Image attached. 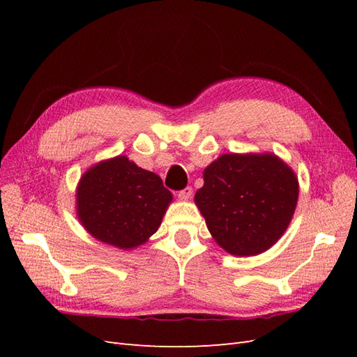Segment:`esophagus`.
I'll return each instance as SVG.
<instances>
[{
	"mask_svg": "<svg viewBox=\"0 0 357 357\" xmlns=\"http://www.w3.org/2000/svg\"><path fill=\"white\" fill-rule=\"evenodd\" d=\"M192 197V188H185L178 192V198L183 201H188Z\"/></svg>",
	"mask_w": 357,
	"mask_h": 357,
	"instance_id": "34e87169",
	"label": "esophagus"
}]
</instances>
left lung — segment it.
<instances>
[{"instance_id":"1","label":"left lung","mask_w":357,"mask_h":357,"mask_svg":"<svg viewBox=\"0 0 357 357\" xmlns=\"http://www.w3.org/2000/svg\"><path fill=\"white\" fill-rule=\"evenodd\" d=\"M298 195V177L278 156L228 153L204 169L195 204L223 250L255 256L284 234Z\"/></svg>"}]
</instances>
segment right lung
<instances>
[{"instance_id": "obj_1", "label": "right lung", "mask_w": 357, "mask_h": 357, "mask_svg": "<svg viewBox=\"0 0 357 357\" xmlns=\"http://www.w3.org/2000/svg\"><path fill=\"white\" fill-rule=\"evenodd\" d=\"M172 195L160 177L126 156L101 160L82 176L75 208L93 238L121 250L144 244L160 226Z\"/></svg>"}]
</instances>
